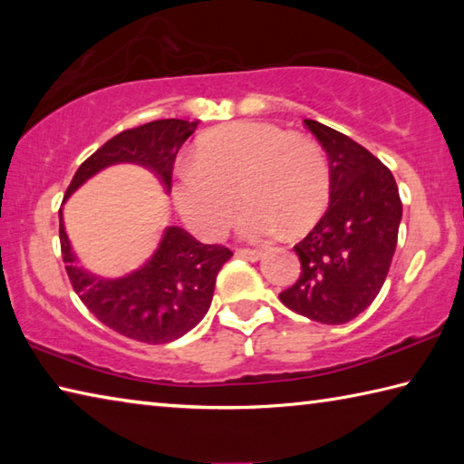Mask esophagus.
<instances>
[{
    "label": "esophagus",
    "instance_id": "1",
    "mask_svg": "<svg viewBox=\"0 0 464 464\" xmlns=\"http://www.w3.org/2000/svg\"><path fill=\"white\" fill-rule=\"evenodd\" d=\"M235 256L237 257H243V260H249V262H257L262 257V251L260 249H235Z\"/></svg>",
    "mask_w": 464,
    "mask_h": 464
}]
</instances>
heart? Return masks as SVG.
Instances as JSON below:
<instances>
[{"label": "heart", "mask_w": 464, "mask_h": 464, "mask_svg": "<svg viewBox=\"0 0 464 464\" xmlns=\"http://www.w3.org/2000/svg\"><path fill=\"white\" fill-rule=\"evenodd\" d=\"M237 194L247 204L239 218L246 237L307 231L329 196L324 149L268 122L241 121L204 132L196 140L192 166L176 176L179 215L202 237H218L235 215Z\"/></svg>", "instance_id": "b5f03b06"}]
</instances>
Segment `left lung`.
<instances>
[{"mask_svg": "<svg viewBox=\"0 0 464 464\" xmlns=\"http://www.w3.org/2000/svg\"><path fill=\"white\" fill-rule=\"evenodd\" d=\"M329 157V207L295 251L301 274L280 301L303 317L340 325L371 304L387 278L403 204L391 169L356 140L304 121Z\"/></svg>", "mask_w": 464, "mask_h": 464, "instance_id": "obj_1", "label": "left lung"}]
</instances>
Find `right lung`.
<instances>
[{"mask_svg": "<svg viewBox=\"0 0 464 464\" xmlns=\"http://www.w3.org/2000/svg\"><path fill=\"white\" fill-rule=\"evenodd\" d=\"M194 129L196 122L166 119L119 132L82 163L65 198L100 169L122 161L153 169L169 190L176 155ZM59 239L67 276L92 315L143 343L174 342L198 325L213 301L217 274L233 256L229 247L204 246L179 227H168L143 268L124 278L104 280L73 266L75 256L61 213Z\"/></svg>", "mask_w": 464, "mask_h": 464, "instance_id": "right-lung-1", "label": "right lung"}]
</instances>
